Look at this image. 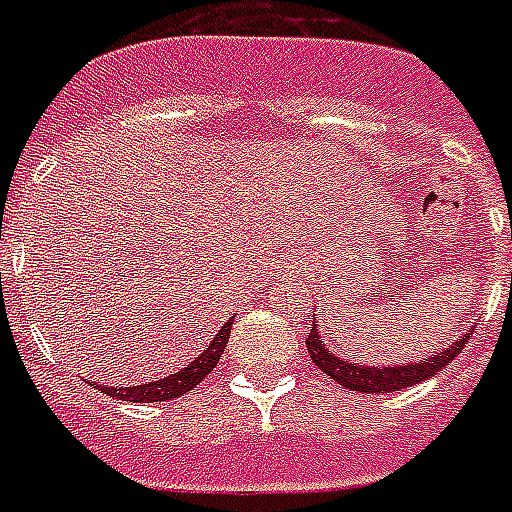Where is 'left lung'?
I'll return each mask as SVG.
<instances>
[{"instance_id": "1", "label": "left lung", "mask_w": 512, "mask_h": 512, "mask_svg": "<svg viewBox=\"0 0 512 512\" xmlns=\"http://www.w3.org/2000/svg\"><path fill=\"white\" fill-rule=\"evenodd\" d=\"M315 320V315H312ZM474 328H468L455 343H450L448 349H442L440 354H432V359L424 362H409L406 367L395 364V367H367V364H356L343 359V356L333 354L325 346V338L317 333V325H312L307 336V351L312 356V362L343 388L356 390V393H395V390L411 388L416 382H424L429 377H435L442 367H448L455 356L461 354L466 341L471 338Z\"/></svg>"}]
</instances>
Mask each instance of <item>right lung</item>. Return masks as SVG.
<instances>
[{"instance_id":"obj_1","label":"right lung","mask_w":512,"mask_h":512,"mask_svg":"<svg viewBox=\"0 0 512 512\" xmlns=\"http://www.w3.org/2000/svg\"><path fill=\"white\" fill-rule=\"evenodd\" d=\"M231 336V320L223 325L216 333V338L208 343V349L203 354L192 359L187 367H182L179 372L169 377H161V380L145 382V385H132V388H119V385H96L101 393L111 395V398H119V401H132V403H156V401H171V398H179V395L190 393L195 385L205 380V377L213 372L218 362H221V354L226 349Z\"/></svg>"}]
</instances>
